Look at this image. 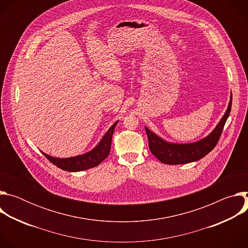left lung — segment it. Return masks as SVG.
<instances>
[{
    "label": "left lung",
    "mask_w": 248,
    "mask_h": 248,
    "mask_svg": "<svg viewBox=\"0 0 248 248\" xmlns=\"http://www.w3.org/2000/svg\"><path fill=\"white\" fill-rule=\"evenodd\" d=\"M232 99V97L231 96L228 109L214 130L208 136L197 141V142L187 144L170 143L145 127L151 153L160 162L168 165H182L202 159L209 152L213 150L218 143L225 124L231 113Z\"/></svg>",
    "instance_id": "obj_1"
}]
</instances>
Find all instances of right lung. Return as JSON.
Instances as JSON below:
<instances>
[{
	"label": "right lung",
	"instance_id": "right-lung-1",
	"mask_svg": "<svg viewBox=\"0 0 248 248\" xmlns=\"http://www.w3.org/2000/svg\"><path fill=\"white\" fill-rule=\"evenodd\" d=\"M118 122L119 121H117L109 128V130L106 132V134L103 136L99 144L94 149H92L91 151L85 154L76 156V157H69V158H55L43 152L42 153L51 163H53L55 166H57L58 168L63 170L80 171V170L94 168L99 164H101L106 158L108 157L111 151L113 133Z\"/></svg>",
	"mask_w": 248,
	"mask_h": 248
}]
</instances>
